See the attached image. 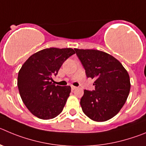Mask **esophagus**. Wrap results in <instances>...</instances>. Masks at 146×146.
<instances>
[{
	"instance_id": "1",
	"label": "esophagus",
	"mask_w": 146,
	"mask_h": 146,
	"mask_svg": "<svg viewBox=\"0 0 146 146\" xmlns=\"http://www.w3.org/2000/svg\"><path fill=\"white\" fill-rule=\"evenodd\" d=\"M71 88H72V90H75L76 88H77V87H75V86H72V87H71Z\"/></svg>"
}]
</instances>
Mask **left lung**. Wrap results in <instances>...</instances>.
Returning <instances> with one entry per match:
<instances>
[{"instance_id": "obj_1", "label": "left lung", "mask_w": 146, "mask_h": 146, "mask_svg": "<svg viewBox=\"0 0 146 146\" xmlns=\"http://www.w3.org/2000/svg\"><path fill=\"white\" fill-rule=\"evenodd\" d=\"M87 77L94 79L95 90H85L80 100L82 111L96 121H105L119 113L130 90L129 76L122 64L98 50L74 49Z\"/></svg>"}]
</instances>
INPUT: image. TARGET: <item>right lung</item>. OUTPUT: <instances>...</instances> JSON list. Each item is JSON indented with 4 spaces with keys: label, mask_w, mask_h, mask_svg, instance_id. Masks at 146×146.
<instances>
[{
    "label": "right lung",
    "mask_w": 146,
    "mask_h": 146,
    "mask_svg": "<svg viewBox=\"0 0 146 146\" xmlns=\"http://www.w3.org/2000/svg\"><path fill=\"white\" fill-rule=\"evenodd\" d=\"M74 53L72 48H45L32 55L22 65L18 74L19 91L25 105L35 117L50 119L62 111L71 87L56 86L52 77Z\"/></svg>",
    "instance_id": "add662e5"
}]
</instances>
